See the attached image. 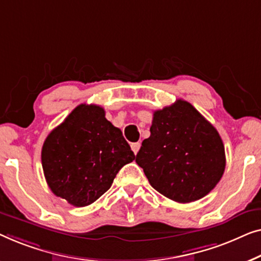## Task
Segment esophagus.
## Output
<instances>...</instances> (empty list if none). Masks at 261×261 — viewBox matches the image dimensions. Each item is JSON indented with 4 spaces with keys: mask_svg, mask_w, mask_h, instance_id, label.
<instances>
[{
    "mask_svg": "<svg viewBox=\"0 0 261 261\" xmlns=\"http://www.w3.org/2000/svg\"><path fill=\"white\" fill-rule=\"evenodd\" d=\"M139 148H141V143L139 142H136V143H132L131 144V149H132V151H134V153L136 155V153L138 152V150H139Z\"/></svg>",
    "mask_w": 261,
    "mask_h": 261,
    "instance_id": "obj_1",
    "label": "esophagus"
}]
</instances>
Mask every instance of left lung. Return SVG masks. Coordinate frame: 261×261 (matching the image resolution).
Here are the masks:
<instances>
[{
  "mask_svg": "<svg viewBox=\"0 0 261 261\" xmlns=\"http://www.w3.org/2000/svg\"><path fill=\"white\" fill-rule=\"evenodd\" d=\"M150 132L136 162L152 188L179 203L202 199L215 188L225 171V146L190 102L178 99L153 112Z\"/></svg>",
  "mask_w": 261,
  "mask_h": 261,
  "instance_id": "1",
  "label": "left lung"
}]
</instances>
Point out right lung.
<instances>
[{"instance_id": "add662e5", "label": "right lung", "mask_w": 261, "mask_h": 261, "mask_svg": "<svg viewBox=\"0 0 261 261\" xmlns=\"http://www.w3.org/2000/svg\"><path fill=\"white\" fill-rule=\"evenodd\" d=\"M136 159L122 131L98 105L80 104L47 136L41 162L54 195L75 207L93 203Z\"/></svg>"}]
</instances>
